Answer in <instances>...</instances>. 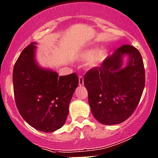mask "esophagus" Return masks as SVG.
Segmentation results:
<instances>
[{"label":"esophagus","instance_id":"esophagus-1","mask_svg":"<svg viewBox=\"0 0 158 158\" xmlns=\"http://www.w3.org/2000/svg\"><path fill=\"white\" fill-rule=\"evenodd\" d=\"M84 85V78L82 76L79 77V85L80 86H82Z\"/></svg>","mask_w":158,"mask_h":158}]
</instances>
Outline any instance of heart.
<instances>
[{
    "instance_id": "1",
    "label": "heart",
    "mask_w": 158,
    "mask_h": 158,
    "mask_svg": "<svg viewBox=\"0 0 158 158\" xmlns=\"http://www.w3.org/2000/svg\"><path fill=\"white\" fill-rule=\"evenodd\" d=\"M109 56V50L107 49H89L85 51L82 55L81 60L84 61H88V66L90 68H94L100 65Z\"/></svg>"
}]
</instances>
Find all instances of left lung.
Instances as JSON below:
<instances>
[{"instance_id":"obj_1","label":"left lung","mask_w":158,"mask_h":158,"mask_svg":"<svg viewBox=\"0 0 158 158\" xmlns=\"http://www.w3.org/2000/svg\"><path fill=\"white\" fill-rule=\"evenodd\" d=\"M84 85L97 121L104 125L123 123L134 112L143 91L145 70L140 53L130 45L122 46L101 67L87 72Z\"/></svg>"}]
</instances>
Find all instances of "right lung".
Returning <instances> with one entry per match:
<instances>
[{"mask_svg":"<svg viewBox=\"0 0 158 158\" xmlns=\"http://www.w3.org/2000/svg\"><path fill=\"white\" fill-rule=\"evenodd\" d=\"M36 44L34 42L25 48L15 64V99L28 124L51 133L64 125L79 80L74 73L59 77L54 70L42 67L35 59Z\"/></svg>","mask_w":158,"mask_h":158,"instance_id":"1","label":"right lung"}]
</instances>
